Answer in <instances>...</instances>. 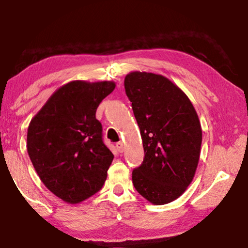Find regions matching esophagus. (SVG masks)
<instances>
[{
	"instance_id": "1",
	"label": "esophagus",
	"mask_w": 248,
	"mask_h": 248,
	"mask_svg": "<svg viewBox=\"0 0 248 248\" xmlns=\"http://www.w3.org/2000/svg\"><path fill=\"white\" fill-rule=\"evenodd\" d=\"M116 149H117V151L118 152H123L124 151V144H123V142H117L116 143Z\"/></svg>"
}]
</instances>
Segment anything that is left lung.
Returning a JSON list of instances; mask_svg holds the SVG:
<instances>
[{"instance_id":"8db88e82","label":"left lung","mask_w":248,"mask_h":248,"mask_svg":"<svg viewBox=\"0 0 248 248\" xmlns=\"http://www.w3.org/2000/svg\"><path fill=\"white\" fill-rule=\"evenodd\" d=\"M124 87L144 149L132 182L152 204H167L194 178L202 143L199 116L184 91L160 74L134 71Z\"/></svg>"}]
</instances>
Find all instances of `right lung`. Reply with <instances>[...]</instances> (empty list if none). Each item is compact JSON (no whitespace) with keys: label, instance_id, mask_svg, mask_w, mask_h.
I'll list each match as a JSON object with an SVG mask.
<instances>
[{"label":"right lung","instance_id":"1","mask_svg":"<svg viewBox=\"0 0 248 248\" xmlns=\"http://www.w3.org/2000/svg\"><path fill=\"white\" fill-rule=\"evenodd\" d=\"M113 81L76 80L59 88L30 122L27 151L40 181L70 204L103 187L114 155L103 142L96 118Z\"/></svg>","mask_w":248,"mask_h":248}]
</instances>
